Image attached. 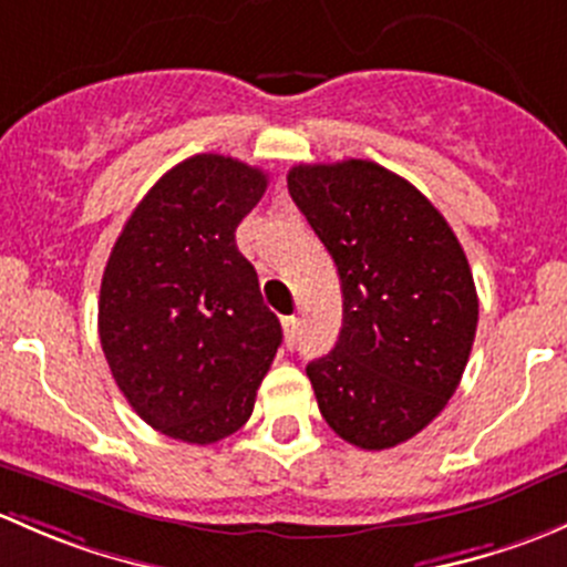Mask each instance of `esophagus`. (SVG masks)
Here are the masks:
<instances>
[{
	"label": "esophagus",
	"instance_id": "esophagus-1",
	"mask_svg": "<svg viewBox=\"0 0 567 567\" xmlns=\"http://www.w3.org/2000/svg\"><path fill=\"white\" fill-rule=\"evenodd\" d=\"M281 324H284V338H286V347H295V338H297V317H284L281 319Z\"/></svg>",
	"mask_w": 567,
	"mask_h": 567
}]
</instances>
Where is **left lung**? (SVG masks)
<instances>
[{"label":"left lung","instance_id":"8db88e82","mask_svg":"<svg viewBox=\"0 0 567 567\" xmlns=\"http://www.w3.org/2000/svg\"><path fill=\"white\" fill-rule=\"evenodd\" d=\"M286 183L343 291L336 349L306 369L319 412L349 445H401L445 410L470 360L464 248L429 198L373 161L300 163Z\"/></svg>","mask_w":567,"mask_h":567}]
</instances>
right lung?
Segmentation results:
<instances>
[{
	"mask_svg": "<svg viewBox=\"0 0 567 567\" xmlns=\"http://www.w3.org/2000/svg\"><path fill=\"white\" fill-rule=\"evenodd\" d=\"M267 174L194 155L138 202L103 270L97 332L116 388L144 423L188 445L235 434L281 347L235 231Z\"/></svg>",
	"mask_w": 567,
	"mask_h": 567,
	"instance_id": "add662e5",
	"label": "right lung"
}]
</instances>
